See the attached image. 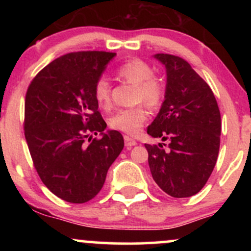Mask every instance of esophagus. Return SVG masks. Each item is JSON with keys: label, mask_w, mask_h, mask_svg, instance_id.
Listing matches in <instances>:
<instances>
[{"label": "esophagus", "mask_w": 251, "mask_h": 251, "mask_svg": "<svg viewBox=\"0 0 251 251\" xmlns=\"http://www.w3.org/2000/svg\"><path fill=\"white\" fill-rule=\"evenodd\" d=\"M124 140H125L126 148H132V146L137 145V142H135L133 138L128 137V135H125V137H124Z\"/></svg>", "instance_id": "1"}]
</instances>
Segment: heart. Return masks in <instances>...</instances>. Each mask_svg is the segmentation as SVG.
Listing matches in <instances>:
<instances>
[{
  "instance_id": "obj_1",
  "label": "heart",
  "mask_w": 251,
  "mask_h": 251,
  "mask_svg": "<svg viewBox=\"0 0 251 251\" xmlns=\"http://www.w3.org/2000/svg\"><path fill=\"white\" fill-rule=\"evenodd\" d=\"M117 76L123 81L135 86L134 102H144L151 108L160 105L164 97V86L160 80L153 75V71L146 62L139 59L128 60L118 67ZM93 97L100 108H111V86L106 77H99L94 83ZM148 119L149 113L146 108L143 105H137L134 107L117 111L108 119V124L111 128L116 131L134 135L140 131Z\"/></svg>"
}]
</instances>
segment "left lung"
Here are the masks:
<instances>
[{"label":"left lung","instance_id":"left-lung-1","mask_svg":"<svg viewBox=\"0 0 251 251\" xmlns=\"http://www.w3.org/2000/svg\"><path fill=\"white\" fill-rule=\"evenodd\" d=\"M154 57L165 66L166 89L148 134L170 144L168 150L163 143L145 144L150 170L164 192L175 198L191 197L203 189L217 162L220 108L211 88L189 62L170 54Z\"/></svg>","mask_w":251,"mask_h":251}]
</instances>
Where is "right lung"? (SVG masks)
<instances>
[{"mask_svg":"<svg viewBox=\"0 0 251 251\" xmlns=\"http://www.w3.org/2000/svg\"><path fill=\"white\" fill-rule=\"evenodd\" d=\"M114 56L89 50L57 57L36 74L25 94V137L34 166L42 183L70 203L99 194L124 149L120 132H105L93 97L94 83Z\"/></svg>","mask_w":251,"mask_h":251,"instance_id":"add662e5","label":"right lung"}]
</instances>
